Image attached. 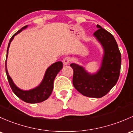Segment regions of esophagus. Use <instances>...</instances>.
Listing matches in <instances>:
<instances>
[{"instance_id": "esophagus-1", "label": "esophagus", "mask_w": 133, "mask_h": 133, "mask_svg": "<svg viewBox=\"0 0 133 133\" xmlns=\"http://www.w3.org/2000/svg\"><path fill=\"white\" fill-rule=\"evenodd\" d=\"M70 62H71V58H69V57H65V58H64V60H63V63H64V65H68V64H69Z\"/></svg>"}]
</instances>
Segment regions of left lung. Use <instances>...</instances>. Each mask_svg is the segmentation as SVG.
Listing matches in <instances>:
<instances>
[{"label": "left lung", "mask_w": 133, "mask_h": 133, "mask_svg": "<svg viewBox=\"0 0 133 133\" xmlns=\"http://www.w3.org/2000/svg\"><path fill=\"white\" fill-rule=\"evenodd\" d=\"M94 33L104 49L101 66L97 72L90 74L83 67L70 64L73 69L72 83L75 89L83 96L100 98L107 94L116 85L121 67V54L114 37L100 25Z\"/></svg>", "instance_id": "left-lung-1"}]
</instances>
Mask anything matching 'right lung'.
<instances>
[{
  "label": "right lung",
  "instance_id": "1",
  "mask_svg": "<svg viewBox=\"0 0 133 133\" xmlns=\"http://www.w3.org/2000/svg\"><path fill=\"white\" fill-rule=\"evenodd\" d=\"M26 27H27V25L22 27L20 30L16 32L11 37L10 40H9L8 49H7L6 60H5V72H6L7 78H8L9 85H10L12 92L15 94L16 96H17L20 99L26 102V103H38L46 100L50 97L51 92H52L53 89H54V79H55L58 72L63 68V64L61 61H58V62L54 63L52 65H50L48 69H46V71L45 75H44V76L43 78L42 82L37 87L29 90H21L20 89L17 87L15 83H14V82H12V79H11V78L9 76V74H8L6 67V61L7 58H8V50H9V46H10L11 41L13 39L14 37L16 34L22 32L23 29H26Z\"/></svg>",
  "mask_w": 133,
  "mask_h": 133
}]
</instances>
